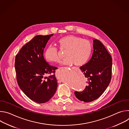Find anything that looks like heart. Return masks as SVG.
Instances as JSON below:
<instances>
[{
	"instance_id": "1",
	"label": "heart",
	"mask_w": 129,
	"mask_h": 129,
	"mask_svg": "<svg viewBox=\"0 0 129 129\" xmlns=\"http://www.w3.org/2000/svg\"><path fill=\"white\" fill-rule=\"evenodd\" d=\"M58 44L61 50H67L66 58L63 64L67 65H84L89 59L92 48L90 41L75 35L63 37L58 41ZM44 56L47 61L52 63H59L61 59L58 48L52 45L46 48Z\"/></svg>"
}]
</instances>
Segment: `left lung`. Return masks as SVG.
Segmentation results:
<instances>
[{"label": "left lung", "mask_w": 129, "mask_h": 129, "mask_svg": "<svg viewBox=\"0 0 129 129\" xmlns=\"http://www.w3.org/2000/svg\"><path fill=\"white\" fill-rule=\"evenodd\" d=\"M93 52L90 61L80 67L87 78L88 85L81 91H75L76 96L86 103L99 98L109 86L112 77V59L103 44L93 40Z\"/></svg>", "instance_id": "1"}]
</instances>
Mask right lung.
<instances>
[{
	"label": "right lung",
	"instance_id": "right-lung-1",
	"mask_svg": "<svg viewBox=\"0 0 129 129\" xmlns=\"http://www.w3.org/2000/svg\"><path fill=\"white\" fill-rule=\"evenodd\" d=\"M52 36H35L22 46L15 57L18 84L28 98L37 103L48 102L57 88L54 74L56 67L50 65L43 56L44 49ZM48 74L51 75L47 77Z\"/></svg>",
	"mask_w": 129,
	"mask_h": 129
}]
</instances>
